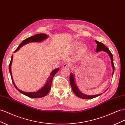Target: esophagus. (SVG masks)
<instances>
[{
	"mask_svg": "<svg viewBox=\"0 0 125 125\" xmlns=\"http://www.w3.org/2000/svg\"><path fill=\"white\" fill-rule=\"evenodd\" d=\"M63 68H67V67H72V65L71 63L69 62H65L63 63V65L62 66Z\"/></svg>",
	"mask_w": 125,
	"mask_h": 125,
	"instance_id": "esophagus-1",
	"label": "esophagus"
}]
</instances>
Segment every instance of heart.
I'll use <instances>...</instances> for the list:
<instances>
[{
	"label": "heart",
	"mask_w": 125,
	"mask_h": 125,
	"mask_svg": "<svg viewBox=\"0 0 125 125\" xmlns=\"http://www.w3.org/2000/svg\"><path fill=\"white\" fill-rule=\"evenodd\" d=\"M75 46H76V47H78L79 45H80V43L79 42H76L75 43ZM86 50V46H83L82 47H81V48H80V50L82 52H84V51H85V50Z\"/></svg>",
	"instance_id": "heart-1"
}]
</instances>
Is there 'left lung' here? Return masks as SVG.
I'll return each mask as SVG.
<instances>
[{
	"label": "left lung",
	"instance_id": "left-lung-1",
	"mask_svg": "<svg viewBox=\"0 0 125 125\" xmlns=\"http://www.w3.org/2000/svg\"><path fill=\"white\" fill-rule=\"evenodd\" d=\"M95 42L97 43L96 52H99L102 51H102H104V52H107L108 54L109 55V56L110 57V59H111V63H112V66L113 67V75L114 73L115 66H114V64L113 56L112 52L109 51V49L105 45H104L102 42H98V41H97V40H95ZM70 83L71 86H72V88L73 92L75 94V95L77 96H78V97L80 98L93 99V98H94L97 97L102 95V94H98V95H85V94L82 93L79 90L78 87H77V86L76 85L75 79V75H74V74L73 73H71L70 75Z\"/></svg>",
	"mask_w": 125,
	"mask_h": 125
}]
</instances>
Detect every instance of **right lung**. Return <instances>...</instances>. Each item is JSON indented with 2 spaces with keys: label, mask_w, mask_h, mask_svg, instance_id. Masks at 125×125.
<instances>
[{
  "label": "right lung",
  "mask_w": 125,
  "mask_h": 125,
  "mask_svg": "<svg viewBox=\"0 0 125 125\" xmlns=\"http://www.w3.org/2000/svg\"><path fill=\"white\" fill-rule=\"evenodd\" d=\"M48 37V36L46 34H45V33H39V34H37V35H35L33 36L30 37L26 39L25 40H23V42H21V44L19 45L18 48L15 50L14 52H17L21 47L27 44V43H28L30 42H42L43 41V40L46 39ZM12 59H13V55L11 56L10 62V63H9V70L10 73L11 78V80H12V82L13 83V85L15 86L16 88L18 90V92L23 94V95H25L30 98H42V97H43L46 96L47 94H48V93L49 92L50 88H51V86H52L53 77H54L55 74L58 72L59 69L58 68H57L52 71L51 73H50L49 77H48V79H47V80L46 81V83L45 84V85L43 86L42 88H40L39 90L37 91V92L26 93V92H22V91H21V90L19 89L16 86L14 82H13L12 76V73H11V64L12 62Z\"/></svg>",
  "instance_id": "obj_1"
}]
</instances>
